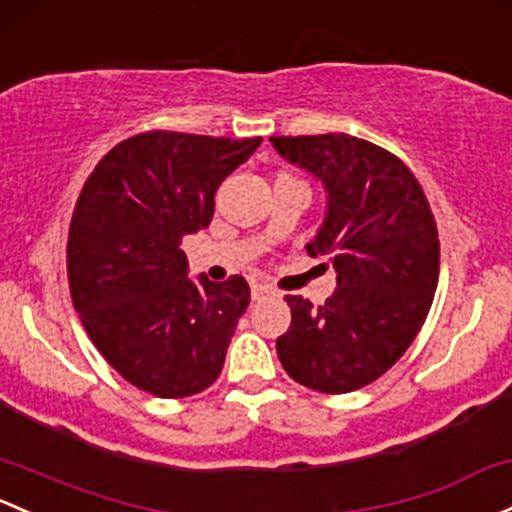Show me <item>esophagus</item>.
Listing matches in <instances>:
<instances>
[{"label": "esophagus", "mask_w": 512, "mask_h": 512, "mask_svg": "<svg viewBox=\"0 0 512 512\" xmlns=\"http://www.w3.org/2000/svg\"><path fill=\"white\" fill-rule=\"evenodd\" d=\"M272 294H274V289L272 287H265V284H252V287H250L252 301H260V299H265V297H272Z\"/></svg>", "instance_id": "1"}]
</instances>
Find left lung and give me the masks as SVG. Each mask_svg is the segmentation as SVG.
<instances>
[{
	"label": "left lung",
	"mask_w": 512,
	"mask_h": 512,
	"mask_svg": "<svg viewBox=\"0 0 512 512\" xmlns=\"http://www.w3.org/2000/svg\"><path fill=\"white\" fill-rule=\"evenodd\" d=\"M270 142L324 181L328 213L306 250L338 272L326 304L284 297L292 324L277 355L299 385L353 392L385 375L424 326L439 282L437 220L405 161L378 144L343 132Z\"/></svg>",
	"instance_id": "1"
}]
</instances>
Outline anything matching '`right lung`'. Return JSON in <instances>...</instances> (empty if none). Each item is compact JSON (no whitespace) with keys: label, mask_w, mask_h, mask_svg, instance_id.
<instances>
[{"label":"right lung","mask_w":512,"mask_h":512,"mask_svg":"<svg viewBox=\"0 0 512 512\" xmlns=\"http://www.w3.org/2000/svg\"><path fill=\"white\" fill-rule=\"evenodd\" d=\"M260 142L152 129L112 147L80 191L73 306L102 358L149 395L191 397L223 370L250 287L240 274L191 282L181 240L208 228L218 186Z\"/></svg>","instance_id":"obj_1"}]
</instances>
